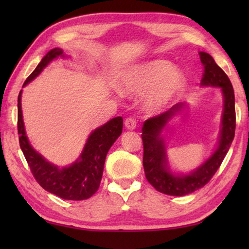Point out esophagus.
I'll use <instances>...</instances> for the list:
<instances>
[{
    "mask_svg": "<svg viewBox=\"0 0 249 249\" xmlns=\"http://www.w3.org/2000/svg\"><path fill=\"white\" fill-rule=\"evenodd\" d=\"M125 127L127 129H135L136 128V120L134 117H127L125 120Z\"/></svg>",
    "mask_w": 249,
    "mask_h": 249,
    "instance_id": "esophagus-1",
    "label": "esophagus"
}]
</instances>
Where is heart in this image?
<instances>
[{"mask_svg": "<svg viewBox=\"0 0 249 249\" xmlns=\"http://www.w3.org/2000/svg\"><path fill=\"white\" fill-rule=\"evenodd\" d=\"M185 83L184 74L179 69L171 68L166 60H151L128 70L122 80V89L127 93L140 94L145 92V105L158 109L170 103Z\"/></svg>", "mask_w": 249, "mask_h": 249, "instance_id": "obj_1", "label": "heart"}]
</instances>
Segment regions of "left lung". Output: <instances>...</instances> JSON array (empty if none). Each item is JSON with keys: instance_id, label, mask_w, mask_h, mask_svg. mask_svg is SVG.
I'll list each match as a JSON object with an SVG mask.
<instances>
[{"instance_id": "8db88e82", "label": "left lung", "mask_w": 249, "mask_h": 249, "mask_svg": "<svg viewBox=\"0 0 249 249\" xmlns=\"http://www.w3.org/2000/svg\"><path fill=\"white\" fill-rule=\"evenodd\" d=\"M200 58L203 65V75L201 79L202 86L221 87L224 94V112L222 119L220 144L211 158L191 175L184 177L172 176L167 169L165 147H163L162 138L160 137V133L171 116L182 107V103L176 104L165 113L145 121L142 129V145H144L142 166H144L145 176L147 181L156 190L165 195L185 196L204 187L220 168L235 136L236 113L233 86L227 74L216 65L211 54L200 53Z\"/></svg>"}]
</instances>
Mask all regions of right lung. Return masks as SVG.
Returning a JSON list of instances; mask_svg holds the SVG:
<instances>
[{
    "label": "right lung",
    "mask_w": 249,
    "mask_h": 249,
    "mask_svg": "<svg viewBox=\"0 0 249 249\" xmlns=\"http://www.w3.org/2000/svg\"><path fill=\"white\" fill-rule=\"evenodd\" d=\"M62 50L52 49L41 59L36 69L29 74L23 87L37 77L50 61L58 56H62ZM20 96L18 94V130L19 146L25 156V159L31 168L34 178L46 191L65 200L80 201L89 199L98 191L102 180L105 157L108 149L114 144L123 129V119L121 116L114 117L107 124L95 129L88 138V142L82 151L80 159L70 167L59 169L52 165L33 149L29 145L25 134Z\"/></svg>",
    "instance_id": "1"
}]
</instances>
